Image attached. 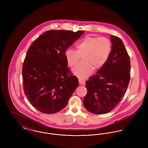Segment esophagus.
I'll use <instances>...</instances> for the list:
<instances>
[{
    "mask_svg": "<svg viewBox=\"0 0 148 148\" xmlns=\"http://www.w3.org/2000/svg\"><path fill=\"white\" fill-rule=\"evenodd\" d=\"M79 83L80 84L82 85H85V82L84 80H83V79H79Z\"/></svg>",
    "mask_w": 148,
    "mask_h": 148,
    "instance_id": "obj_1",
    "label": "esophagus"
}]
</instances>
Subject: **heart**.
Instances as JSON below:
<instances>
[{
    "label": "heart",
    "instance_id": "heart-1",
    "mask_svg": "<svg viewBox=\"0 0 148 148\" xmlns=\"http://www.w3.org/2000/svg\"><path fill=\"white\" fill-rule=\"evenodd\" d=\"M77 50L68 48L65 56L68 65L73 67L83 56L84 60L73 68V73L77 77L84 79L89 76L94 70L101 68L107 62L112 50L110 40L104 36H86L75 44Z\"/></svg>",
    "mask_w": 148,
    "mask_h": 148
}]
</instances>
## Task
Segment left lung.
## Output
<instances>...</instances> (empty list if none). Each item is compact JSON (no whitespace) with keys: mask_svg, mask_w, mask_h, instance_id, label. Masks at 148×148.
I'll list each match as a JSON object with an SVG mask.
<instances>
[{"mask_svg":"<svg viewBox=\"0 0 148 148\" xmlns=\"http://www.w3.org/2000/svg\"><path fill=\"white\" fill-rule=\"evenodd\" d=\"M112 51L106 63L86 82L83 100L87 110L103 114L113 110L124 97L130 79V61L119 38L111 35Z\"/></svg>","mask_w":148,"mask_h":148,"instance_id":"obj_1","label":"left lung"}]
</instances>
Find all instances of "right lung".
Here are the masks:
<instances>
[{"label": "right lung", "mask_w": 148, "mask_h": 148, "mask_svg": "<svg viewBox=\"0 0 148 148\" xmlns=\"http://www.w3.org/2000/svg\"><path fill=\"white\" fill-rule=\"evenodd\" d=\"M84 31L50 30L29 47L23 66V89L35 109L45 114L62 110L79 85L71 74L65 52Z\"/></svg>", "instance_id": "obj_1"}]
</instances>
